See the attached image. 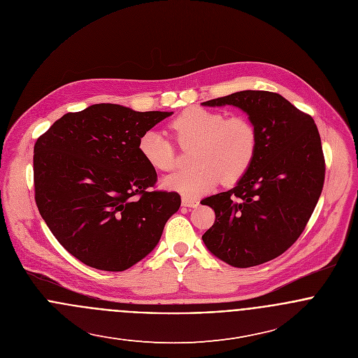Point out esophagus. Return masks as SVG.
Returning <instances> with one entry per match:
<instances>
[{
  "label": "esophagus",
  "mask_w": 358,
  "mask_h": 358,
  "mask_svg": "<svg viewBox=\"0 0 358 358\" xmlns=\"http://www.w3.org/2000/svg\"><path fill=\"white\" fill-rule=\"evenodd\" d=\"M182 205L183 206H189V208H196V206L200 205V201L197 199H190V197L183 196L182 197Z\"/></svg>",
  "instance_id": "34e87169"
}]
</instances>
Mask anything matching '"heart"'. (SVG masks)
<instances>
[{
  "label": "heart",
  "instance_id": "b5f03b06",
  "mask_svg": "<svg viewBox=\"0 0 358 358\" xmlns=\"http://www.w3.org/2000/svg\"><path fill=\"white\" fill-rule=\"evenodd\" d=\"M169 128L182 148H192L190 169L164 179V186L186 197L197 199L220 180L226 185L240 180L255 159L259 136L254 122L244 115L226 117L222 111L190 107L175 117ZM145 161L161 172L173 169L175 146L158 131H146L139 139Z\"/></svg>",
  "mask_w": 358,
  "mask_h": 358
}]
</instances>
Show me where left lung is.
<instances>
[{"label":"left lung","mask_w":358,"mask_h":358,"mask_svg":"<svg viewBox=\"0 0 358 358\" xmlns=\"http://www.w3.org/2000/svg\"><path fill=\"white\" fill-rule=\"evenodd\" d=\"M236 106L259 136L255 159L237 185L206 197L215 223L203 236L210 254L252 267L284 254L302 234L321 196L325 161L311 115L268 91H241L203 106Z\"/></svg>","instance_id":"obj_1"}]
</instances>
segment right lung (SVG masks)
I'll list each match as a JSON object with an SVG mask.
<instances>
[{
    "label": "right lung",
    "mask_w": 358,
    "mask_h": 358,
    "mask_svg": "<svg viewBox=\"0 0 358 358\" xmlns=\"http://www.w3.org/2000/svg\"><path fill=\"white\" fill-rule=\"evenodd\" d=\"M172 111L99 103L67 113L34 146L38 210L60 245L104 271H124L149 255L179 209L175 192H150L157 172L139 139Z\"/></svg>",
    "instance_id": "right-lung-1"
}]
</instances>
